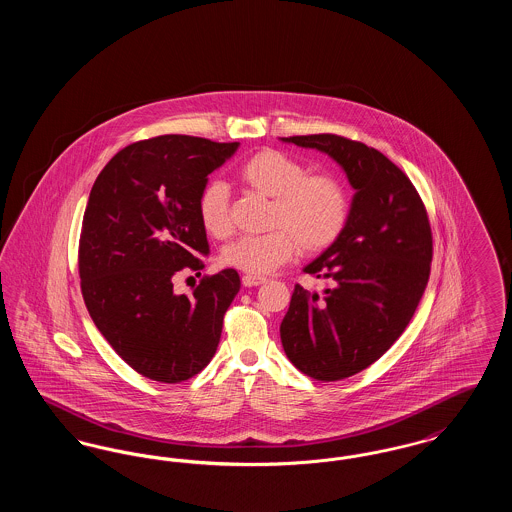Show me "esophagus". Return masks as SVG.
I'll return each mask as SVG.
<instances>
[{"instance_id": "esophagus-1", "label": "esophagus", "mask_w": 512, "mask_h": 512, "mask_svg": "<svg viewBox=\"0 0 512 512\" xmlns=\"http://www.w3.org/2000/svg\"><path fill=\"white\" fill-rule=\"evenodd\" d=\"M267 278L265 276H255V274H244L242 276V284L245 288H253V286H259V284H265Z\"/></svg>"}]
</instances>
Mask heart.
<instances>
[{"mask_svg":"<svg viewBox=\"0 0 512 512\" xmlns=\"http://www.w3.org/2000/svg\"><path fill=\"white\" fill-rule=\"evenodd\" d=\"M245 188L272 197L267 234L242 236L222 249L226 267L247 274H267L301 249L318 253L340 240L351 201L340 178L328 172L307 174L303 163L276 149H261L247 157L236 172ZM197 217L213 238L232 230L230 194L224 182L209 180L197 195Z\"/></svg>","mask_w":512,"mask_h":512,"instance_id":"heart-1","label":"heart"}]
</instances>
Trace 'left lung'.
<instances>
[{
    "label": "left lung",
    "instance_id": "left-lung-1",
    "mask_svg": "<svg viewBox=\"0 0 512 512\" xmlns=\"http://www.w3.org/2000/svg\"><path fill=\"white\" fill-rule=\"evenodd\" d=\"M282 140L328 153L357 190L340 240L305 267L328 280L324 295L297 284L280 324L295 368L336 382L376 363L405 332L430 278L432 228L409 176L378 149L338 134Z\"/></svg>",
    "mask_w": 512,
    "mask_h": 512
}]
</instances>
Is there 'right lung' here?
I'll return each instance as SVG.
<instances>
[{
	"mask_svg": "<svg viewBox=\"0 0 512 512\" xmlns=\"http://www.w3.org/2000/svg\"><path fill=\"white\" fill-rule=\"evenodd\" d=\"M236 149L182 134L149 138L121 149L92 186L78 244L82 297L103 338L149 380L180 384L209 365L240 292L234 268L205 274L190 297L172 292L178 272L205 267L197 195Z\"/></svg>",
	"mask_w": 512,
	"mask_h": 512,
	"instance_id": "1",
	"label": "right lung"
}]
</instances>
